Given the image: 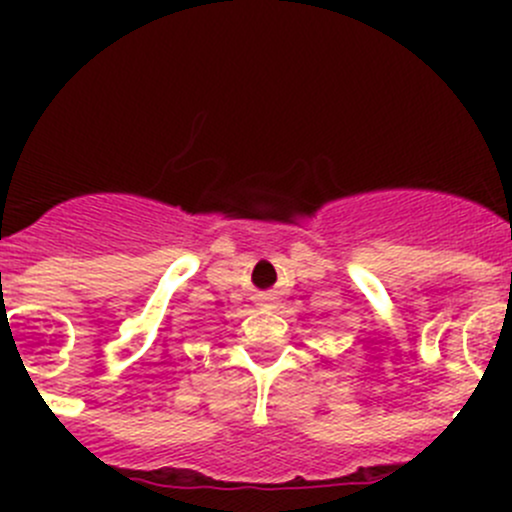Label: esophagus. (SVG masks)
<instances>
[{"label": "esophagus", "instance_id": "esophagus-1", "mask_svg": "<svg viewBox=\"0 0 512 512\" xmlns=\"http://www.w3.org/2000/svg\"><path fill=\"white\" fill-rule=\"evenodd\" d=\"M272 302H275V294L272 292L257 294V304H260V307H272Z\"/></svg>", "mask_w": 512, "mask_h": 512}]
</instances>
